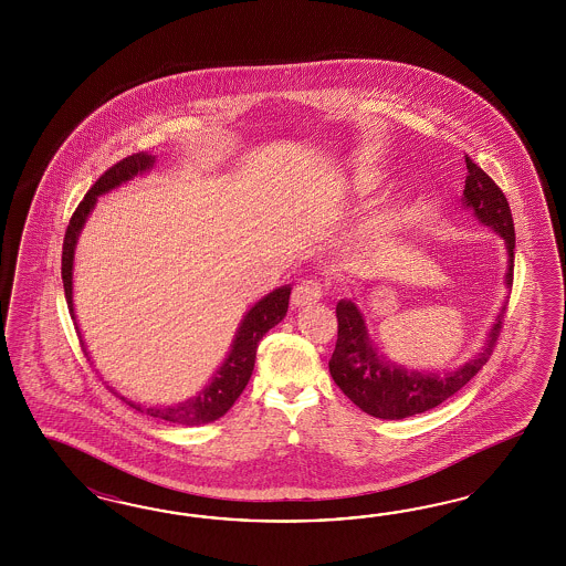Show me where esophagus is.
Masks as SVG:
<instances>
[{"label": "esophagus", "instance_id": "esophagus-1", "mask_svg": "<svg viewBox=\"0 0 566 566\" xmlns=\"http://www.w3.org/2000/svg\"><path fill=\"white\" fill-rule=\"evenodd\" d=\"M322 296H324V289L317 280H303L301 284L294 286L291 303L294 307H308V305L319 303Z\"/></svg>", "mask_w": 566, "mask_h": 566}]
</instances>
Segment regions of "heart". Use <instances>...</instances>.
I'll list each match as a JSON object with an SVG mask.
<instances>
[{"instance_id": "1", "label": "heart", "mask_w": 566, "mask_h": 566, "mask_svg": "<svg viewBox=\"0 0 566 566\" xmlns=\"http://www.w3.org/2000/svg\"><path fill=\"white\" fill-rule=\"evenodd\" d=\"M371 187H374V180L367 178V176H360L355 182V189L359 192H365ZM388 232H390V220L386 216H376V218H371V220H367L360 226L355 242H357V247H367V244H374L377 240L384 239Z\"/></svg>"}]
</instances>
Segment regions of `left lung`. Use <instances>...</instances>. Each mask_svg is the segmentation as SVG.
I'll return each mask as SVG.
<instances>
[{"instance_id":"8db88e82","label":"left lung","mask_w":566,"mask_h":566,"mask_svg":"<svg viewBox=\"0 0 566 566\" xmlns=\"http://www.w3.org/2000/svg\"><path fill=\"white\" fill-rule=\"evenodd\" d=\"M469 176L464 180L461 207L471 211L473 218L494 230L506 247V274L504 286L511 291L513 284L514 226L511 207L496 182L467 157ZM504 307L497 311L496 319L488 329L480 353H475L457 369H412L398 365L381 355L365 317L353 298H340L336 305L338 317V340L329 359V376L336 386L348 396L360 411L377 419H405L419 412L429 411L442 405L446 398L459 392L469 379L478 376L488 363L497 332L502 324Z\"/></svg>"}]
</instances>
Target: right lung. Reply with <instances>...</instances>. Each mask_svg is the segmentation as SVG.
<instances>
[{
    "label": "right lung",
    "instance_id": "add662e5",
    "mask_svg": "<svg viewBox=\"0 0 566 566\" xmlns=\"http://www.w3.org/2000/svg\"><path fill=\"white\" fill-rule=\"evenodd\" d=\"M154 168L155 155L147 154V151H140V154L122 159L116 166H112L109 170L105 171L102 178L91 187L78 209L74 211L72 220H70L66 239H64V251H62V280H64V292H66L70 315L74 319V326L78 329V336H81V344H83L85 353L86 344L83 340L78 322H76V313H74V253H76V244L81 239V232L85 228L88 216L93 213V209L97 206L99 197L112 192V190L120 189L124 185H128L130 180H135L137 176H145ZM291 291V284L277 286L274 291L268 292L265 296H261L258 303L251 305V308L240 319L237 334H234L232 344L228 348V355L223 357L220 367L211 374L206 386L197 395L190 396L182 402H174V405H145V402H135L126 396L118 395L109 386L112 392L120 396L122 400L128 407H133L135 411L145 412V415H149L154 419H161V421H170L174 426H189V428H192V426H206V423L220 419L222 415L230 411V407L237 402V398L247 388L251 374L255 369V357H258V346L261 338L286 317ZM86 357H88V353H86Z\"/></svg>",
    "mask_w": 566,
    "mask_h": 566
}]
</instances>
